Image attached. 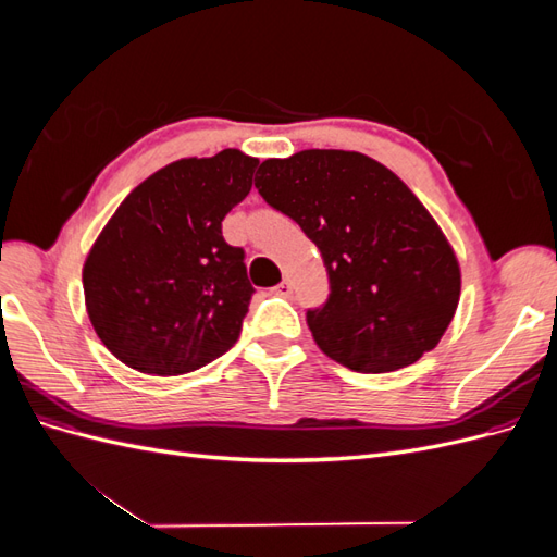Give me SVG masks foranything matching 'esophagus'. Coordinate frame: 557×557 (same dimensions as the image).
I'll return each mask as SVG.
<instances>
[{
	"label": "esophagus",
	"instance_id": "34e87169",
	"mask_svg": "<svg viewBox=\"0 0 557 557\" xmlns=\"http://www.w3.org/2000/svg\"><path fill=\"white\" fill-rule=\"evenodd\" d=\"M274 293L281 295V297H290V295H293V283H290L288 278L281 281V283L276 285V288H274Z\"/></svg>",
	"mask_w": 557,
	"mask_h": 557
}]
</instances>
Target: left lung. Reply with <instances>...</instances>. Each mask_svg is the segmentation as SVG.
Here are the masks:
<instances>
[{"instance_id":"left-lung-1","label":"left lung","mask_w":557,"mask_h":557,"mask_svg":"<svg viewBox=\"0 0 557 557\" xmlns=\"http://www.w3.org/2000/svg\"><path fill=\"white\" fill-rule=\"evenodd\" d=\"M256 188L318 246L330 297L307 311L318 348L360 374L409 367L458 309V258L420 199L356 150L264 160Z\"/></svg>"}]
</instances>
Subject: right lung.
<instances>
[{"instance_id": "1", "label": "right lung", "mask_w": 557, "mask_h": 557, "mask_svg": "<svg viewBox=\"0 0 557 557\" xmlns=\"http://www.w3.org/2000/svg\"><path fill=\"white\" fill-rule=\"evenodd\" d=\"M258 158L225 148L183 158L139 183L83 264L90 323L113 356L141 374L178 376L239 339L252 297L244 248L223 218L250 193Z\"/></svg>"}]
</instances>
